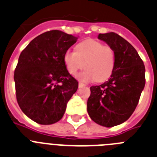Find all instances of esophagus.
<instances>
[{"mask_svg":"<svg viewBox=\"0 0 157 157\" xmlns=\"http://www.w3.org/2000/svg\"><path fill=\"white\" fill-rule=\"evenodd\" d=\"M78 86H79V88H83V87H85V84H83V83L80 82L78 84Z\"/></svg>","mask_w":157,"mask_h":157,"instance_id":"34e87169","label":"esophagus"}]
</instances>
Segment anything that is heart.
Segmentation results:
<instances>
[{"label":"heart","mask_w":157,"mask_h":157,"mask_svg":"<svg viewBox=\"0 0 157 157\" xmlns=\"http://www.w3.org/2000/svg\"><path fill=\"white\" fill-rule=\"evenodd\" d=\"M64 64L71 75L86 68L77 76L82 82L96 80L103 82L112 74L115 65V53L112 47L104 46L95 39H88L77 45L75 52L67 50L64 54Z\"/></svg>","instance_id":"obj_1"}]
</instances>
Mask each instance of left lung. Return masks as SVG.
Listing matches in <instances>:
<instances>
[{
	"label": "left lung",
	"instance_id": "left-lung-1",
	"mask_svg": "<svg viewBox=\"0 0 157 157\" xmlns=\"http://www.w3.org/2000/svg\"><path fill=\"white\" fill-rule=\"evenodd\" d=\"M98 39L114 50L115 65L107 81L90 88L87 110L95 123L112 127L135 110L145 84V68L134 47L118 34H99Z\"/></svg>",
	"mask_w": 157,
	"mask_h": 157
}]
</instances>
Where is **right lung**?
I'll return each mask as SVG.
<instances>
[{
  "mask_svg": "<svg viewBox=\"0 0 157 157\" xmlns=\"http://www.w3.org/2000/svg\"><path fill=\"white\" fill-rule=\"evenodd\" d=\"M77 37L58 30L31 41L19 57L14 73L16 95L22 111L41 125L62 119L78 82L64 64L65 53Z\"/></svg>",
  "mask_w": 157,
  "mask_h": 157,
  "instance_id": "right-lung-1",
  "label": "right lung"
}]
</instances>
